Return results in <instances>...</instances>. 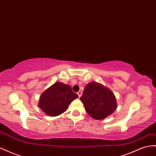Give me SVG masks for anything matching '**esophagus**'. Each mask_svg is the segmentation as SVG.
Here are the masks:
<instances>
[{"instance_id":"obj_1","label":"esophagus","mask_w":156,"mask_h":156,"mask_svg":"<svg viewBox=\"0 0 156 156\" xmlns=\"http://www.w3.org/2000/svg\"><path fill=\"white\" fill-rule=\"evenodd\" d=\"M77 94H78V96H79V97L80 98L81 96V95H82V92L81 91H79L78 92H77Z\"/></svg>"}]
</instances>
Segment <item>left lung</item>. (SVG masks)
<instances>
[{"label": "left lung", "mask_w": 156, "mask_h": 156, "mask_svg": "<svg viewBox=\"0 0 156 156\" xmlns=\"http://www.w3.org/2000/svg\"><path fill=\"white\" fill-rule=\"evenodd\" d=\"M80 100L88 114L95 119L102 120L112 115L117 103L113 92L97 82H90L85 87Z\"/></svg>", "instance_id": "left-lung-1"}]
</instances>
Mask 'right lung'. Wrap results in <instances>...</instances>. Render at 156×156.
<instances>
[{"label":"right lung","instance_id":"right-lung-1","mask_svg":"<svg viewBox=\"0 0 156 156\" xmlns=\"http://www.w3.org/2000/svg\"><path fill=\"white\" fill-rule=\"evenodd\" d=\"M78 97L70 85L57 82L41 94L38 105L47 115L55 117L65 112L71 102Z\"/></svg>","mask_w":156,"mask_h":156}]
</instances>
